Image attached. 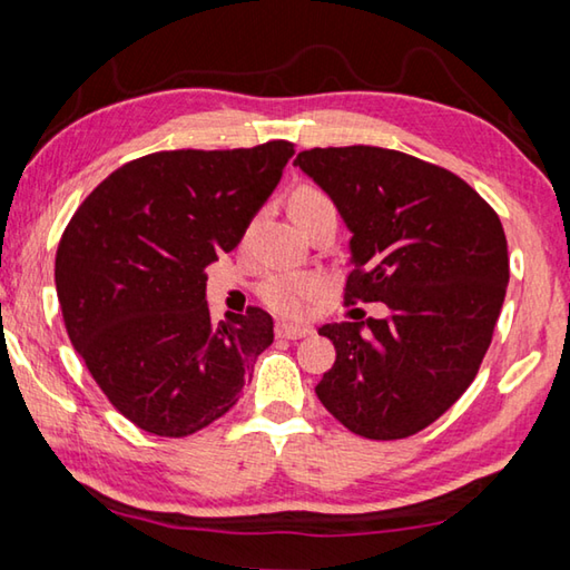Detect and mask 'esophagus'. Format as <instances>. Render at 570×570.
<instances>
[{
  "label": "esophagus",
  "instance_id": "34e87169",
  "mask_svg": "<svg viewBox=\"0 0 570 570\" xmlns=\"http://www.w3.org/2000/svg\"><path fill=\"white\" fill-rule=\"evenodd\" d=\"M276 334L284 336V340H302V336L312 334V330H308V326H298V324H278Z\"/></svg>",
  "mask_w": 570,
  "mask_h": 570
}]
</instances>
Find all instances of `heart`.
<instances>
[{"label": "heart", "mask_w": 570, "mask_h": 570, "mask_svg": "<svg viewBox=\"0 0 570 570\" xmlns=\"http://www.w3.org/2000/svg\"><path fill=\"white\" fill-rule=\"evenodd\" d=\"M288 206H292V216L296 218V224L304 230L322 218H336V206L330 198V193H324L316 186H298L292 193ZM322 288L324 282L316 274H272L258 284V296L274 312L284 316H296L308 298L322 294Z\"/></svg>", "instance_id": "obj_1"}]
</instances>
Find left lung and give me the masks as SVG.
<instances>
[{"label": "left lung", "mask_w": 570, "mask_h": 570, "mask_svg": "<svg viewBox=\"0 0 570 570\" xmlns=\"http://www.w3.org/2000/svg\"><path fill=\"white\" fill-rule=\"evenodd\" d=\"M352 230L344 304L387 320L324 324L336 360L316 397L366 440H402L470 387L503 308L510 266L500 218L455 173L407 153L346 146L294 160Z\"/></svg>", "instance_id": "obj_1"}]
</instances>
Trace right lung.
I'll return each instance as SVG.
<instances>
[{
    "instance_id": "obj_1",
    "label": "right lung",
    "mask_w": 570,
    "mask_h": 570,
    "mask_svg": "<svg viewBox=\"0 0 570 570\" xmlns=\"http://www.w3.org/2000/svg\"><path fill=\"white\" fill-rule=\"evenodd\" d=\"M292 156L288 140L150 153L67 224L55 258L65 330L112 407L150 435L224 417L274 342L258 306L210 320L206 266L236 248Z\"/></svg>"
}]
</instances>
